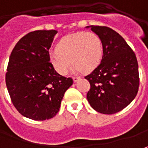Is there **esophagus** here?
Returning <instances> with one entry per match:
<instances>
[{"instance_id":"1","label":"esophagus","mask_w":148,"mask_h":148,"mask_svg":"<svg viewBox=\"0 0 148 148\" xmlns=\"http://www.w3.org/2000/svg\"><path fill=\"white\" fill-rule=\"evenodd\" d=\"M73 79H74V82H78V80L80 79V78H79V77H76V76H75V77H74V78H73Z\"/></svg>"}]
</instances>
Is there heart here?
Returning <instances> with one entry per match:
<instances>
[{
    "mask_svg": "<svg viewBox=\"0 0 148 148\" xmlns=\"http://www.w3.org/2000/svg\"><path fill=\"white\" fill-rule=\"evenodd\" d=\"M56 52L49 54L53 69L66 75L74 65V70L89 72L99 64L103 56V44L94 32H77L62 37L56 46Z\"/></svg>",
    "mask_w": 148,
    "mask_h": 148,
    "instance_id": "obj_1",
    "label": "heart"
}]
</instances>
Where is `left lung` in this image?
<instances>
[{"label":"left lung","instance_id":"left-lung-1","mask_svg":"<svg viewBox=\"0 0 148 148\" xmlns=\"http://www.w3.org/2000/svg\"><path fill=\"white\" fill-rule=\"evenodd\" d=\"M87 27H91L103 44L100 64L85 77L91 85L87 100L100 113L120 112L132 102L138 91V65L135 53L122 36L111 28Z\"/></svg>","mask_w":148,"mask_h":148}]
</instances>
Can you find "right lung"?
I'll list each match as a JSON object with an SVG mask.
<instances>
[{
  "mask_svg": "<svg viewBox=\"0 0 148 148\" xmlns=\"http://www.w3.org/2000/svg\"><path fill=\"white\" fill-rule=\"evenodd\" d=\"M55 30L35 31L16 44L10 57L5 83L11 101L23 116L45 121L56 116L73 79L57 73L49 61Z\"/></svg>",
  "mask_w": 148,
  "mask_h": 148,
  "instance_id": "obj_1",
  "label": "right lung"
}]
</instances>
